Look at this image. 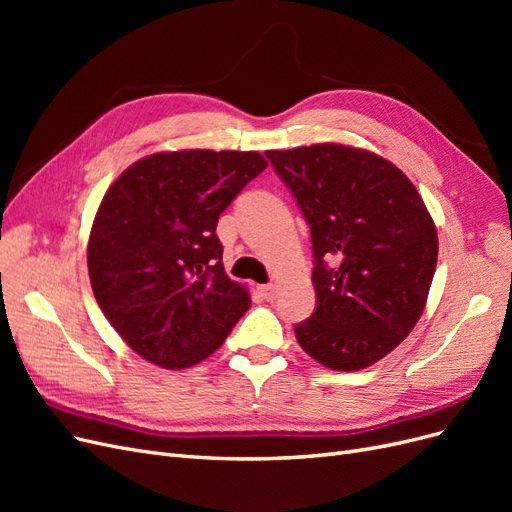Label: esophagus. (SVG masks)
<instances>
[{
	"label": "esophagus",
	"mask_w": 512,
	"mask_h": 512,
	"mask_svg": "<svg viewBox=\"0 0 512 512\" xmlns=\"http://www.w3.org/2000/svg\"><path fill=\"white\" fill-rule=\"evenodd\" d=\"M260 294H262V299H267V301H273L275 299V294H277V284H265V286H260Z\"/></svg>",
	"instance_id": "34e87169"
}]
</instances>
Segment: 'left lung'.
<instances>
[{"instance_id": "1", "label": "left lung", "mask_w": 512, "mask_h": 512, "mask_svg": "<svg viewBox=\"0 0 512 512\" xmlns=\"http://www.w3.org/2000/svg\"><path fill=\"white\" fill-rule=\"evenodd\" d=\"M312 232L316 309L294 327L329 369L359 371L406 339L438 262V232L412 181L376 153L322 143L267 151Z\"/></svg>"}]
</instances>
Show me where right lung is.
<instances>
[{"label": "right lung", "mask_w": 512, "mask_h": 512, "mask_svg": "<svg viewBox=\"0 0 512 512\" xmlns=\"http://www.w3.org/2000/svg\"><path fill=\"white\" fill-rule=\"evenodd\" d=\"M267 168L258 151L153 153L104 194L87 245L89 280L136 354L185 369L218 350L252 299L224 271L220 213Z\"/></svg>", "instance_id": "add662e5"}]
</instances>
